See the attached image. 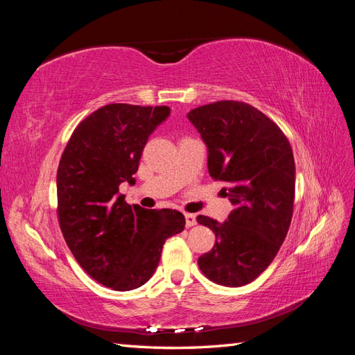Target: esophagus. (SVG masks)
Returning a JSON list of instances; mask_svg holds the SVG:
<instances>
[{
	"label": "esophagus",
	"instance_id": "34e87169",
	"mask_svg": "<svg viewBox=\"0 0 355 355\" xmlns=\"http://www.w3.org/2000/svg\"><path fill=\"white\" fill-rule=\"evenodd\" d=\"M184 218H186V225H187V227H193V225L197 224V220H195V215L186 214Z\"/></svg>",
	"mask_w": 355,
	"mask_h": 355
}]
</instances>
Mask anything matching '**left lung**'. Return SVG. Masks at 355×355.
Listing matches in <instances>:
<instances>
[{
  "label": "left lung",
  "instance_id": "obj_1",
  "mask_svg": "<svg viewBox=\"0 0 355 355\" xmlns=\"http://www.w3.org/2000/svg\"><path fill=\"white\" fill-rule=\"evenodd\" d=\"M187 119L207 148L210 177L225 183L233 206L224 223L197 216L216 238L198 266L210 281L243 286L270 266L290 229L296 184L290 141L244 102L209 103L191 110Z\"/></svg>",
  "mask_w": 355,
  "mask_h": 355
}]
</instances>
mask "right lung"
Here are the masks:
<instances>
[{"label":"right lung","mask_w":355,"mask_h":355,"mask_svg":"<svg viewBox=\"0 0 355 355\" xmlns=\"http://www.w3.org/2000/svg\"><path fill=\"white\" fill-rule=\"evenodd\" d=\"M169 107L111 103L78 125L56 175L62 235L79 266L116 291L146 284L160 262L164 241L183 232V214L126 205L119 193L132 177L149 135Z\"/></svg>","instance_id":"add662e5"}]
</instances>
